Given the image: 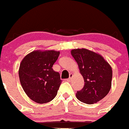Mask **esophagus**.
Returning a JSON list of instances; mask_svg holds the SVG:
<instances>
[{
    "label": "esophagus",
    "mask_w": 129,
    "mask_h": 129,
    "mask_svg": "<svg viewBox=\"0 0 129 129\" xmlns=\"http://www.w3.org/2000/svg\"><path fill=\"white\" fill-rule=\"evenodd\" d=\"M73 74H72V73H70V77H69V78L68 79L66 80V81H70L71 79V78H72V77H73Z\"/></svg>",
    "instance_id": "1"
}]
</instances>
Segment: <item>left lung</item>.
Wrapping results in <instances>:
<instances>
[{
	"label": "left lung",
	"mask_w": 129,
	"mask_h": 129,
	"mask_svg": "<svg viewBox=\"0 0 129 129\" xmlns=\"http://www.w3.org/2000/svg\"><path fill=\"white\" fill-rule=\"evenodd\" d=\"M84 80V86L76 97L86 104L97 103L107 95L111 87V66L101 55L86 48L71 51Z\"/></svg>",
	"instance_id": "obj_1"
}]
</instances>
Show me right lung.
<instances>
[{"mask_svg":"<svg viewBox=\"0 0 129 129\" xmlns=\"http://www.w3.org/2000/svg\"><path fill=\"white\" fill-rule=\"evenodd\" d=\"M59 55V51L54 50H37L26 55L21 62V85L27 96L37 103L50 102L57 94L62 81L52 66Z\"/></svg>","mask_w":129,"mask_h":129,"instance_id":"add662e5","label":"right lung"}]
</instances>
